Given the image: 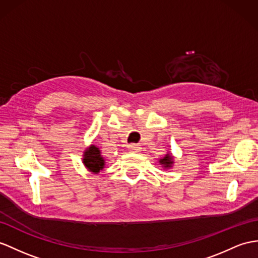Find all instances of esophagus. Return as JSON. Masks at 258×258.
<instances>
[{
    "label": "esophagus",
    "mask_w": 258,
    "mask_h": 258,
    "mask_svg": "<svg viewBox=\"0 0 258 258\" xmlns=\"http://www.w3.org/2000/svg\"><path fill=\"white\" fill-rule=\"evenodd\" d=\"M128 147H129V150L131 151V152H139L141 149L139 144H136V143H131Z\"/></svg>",
    "instance_id": "obj_1"
}]
</instances>
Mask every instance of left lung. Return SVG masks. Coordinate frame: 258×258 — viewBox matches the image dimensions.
<instances>
[{"label": "left lung", "instance_id": "1", "mask_svg": "<svg viewBox=\"0 0 258 258\" xmlns=\"http://www.w3.org/2000/svg\"><path fill=\"white\" fill-rule=\"evenodd\" d=\"M173 158L172 156H169L168 154H166V156L164 159H162V160H160V163L161 164H164V166L165 167H169L172 165V163H173V160H172Z\"/></svg>", "mask_w": 258, "mask_h": 258}]
</instances>
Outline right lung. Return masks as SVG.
<instances>
[{
    "instance_id": "obj_1",
    "label": "right lung",
    "mask_w": 258,
    "mask_h": 258,
    "mask_svg": "<svg viewBox=\"0 0 258 258\" xmlns=\"http://www.w3.org/2000/svg\"><path fill=\"white\" fill-rule=\"evenodd\" d=\"M84 164L93 173H98L104 166V159L100 155V151L95 146H92L84 154Z\"/></svg>"
}]
</instances>
